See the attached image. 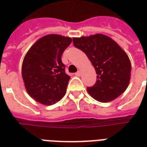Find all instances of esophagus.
<instances>
[{
  "label": "esophagus",
  "mask_w": 147,
  "mask_h": 147,
  "mask_svg": "<svg viewBox=\"0 0 147 147\" xmlns=\"http://www.w3.org/2000/svg\"><path fill=\"white\" fill-rule=\"evenodd\" d=\"M81 75H82V71H78L76 73V76H80Z\"/></svg>",
  "instance_id": "obj_1"
}]
</instances>
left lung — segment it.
<instances>
[{
	"instance_id": "obj_1",
	"label": "left lung",
	"mask_w": 147,
	"mask_h": 147,
	"mask_svg": "<svg viewBox=\"0 0 147 147\" xmlns=\"http://www.w3.org/2000/svg\"><path fill=\"white\" fill-rule=\"evenodd\" d=\"M74 46L86 54L95 69L96 82L88 87V93L100 102H109L127 88L131 65L127 55L107 36L95 34L73 38Z\"/></svg>"
}]
</instances>
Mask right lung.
I'll list each match as a JSON object with an SVG mask.
<instances>
[{
    "label": "right lung",
    "mask_w": 147,
    "mask_h": 147,
    "mask_svg": "<svg viewBox=\"0 0 147 147\" xmlns=\"http://www.w3.org/2000/svg\"><path fill=\"white\" fill-rule=\"evenodd\" d=\"M71 40L57 34L38 40L24 57L22 76L28 94L42 105H54L63 98L70 76L62 55Z\"/></svg>",
    "instance_id": "add662e5"
}]
</instances>
